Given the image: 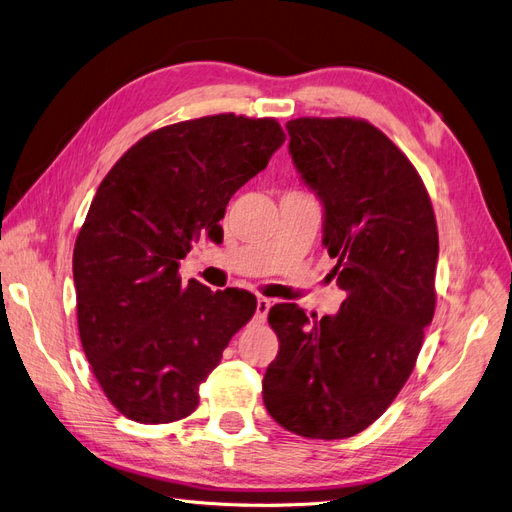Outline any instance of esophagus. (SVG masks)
Returning a JSON list of instances; mask_svg holds the SVG:
<instances>
[{"label":"esophagus","mask_w":512,"mask_h":512,"mask_svg":"<svg viewBox=\"0 0 512 512\" xmlns=\"http://www.w3.org/2000/svg\"><path fill=\"white\" fill-rule=\"evenodd\" d=\"M269 309H271V301L265 299V297H258V301H256V318H258L260 322L267 320Z\"/></svg>","instance_id":"1"}]
</instances>
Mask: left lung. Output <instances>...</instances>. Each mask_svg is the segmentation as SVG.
Listing matches in <instances>:
<instances>
[{"mask_svg":"<svg viewBox=\"0 0 512 512\" xmlns=\"http://www.w3.org/2000/svg\"><path fill=\"white\" fill-rule=\"evenodd\" d=\"M301 181L322 203V245L346 299L333 316L269 309L280 352L262 399L284 429L342 440L367 429L410 378L436 309L438 226L416 168L363 119L286 123Z\"/></svg>","mask_w":512,"mask_h":512,"instance_id":"left-lung-1","label":"left lung"}]
</instances>
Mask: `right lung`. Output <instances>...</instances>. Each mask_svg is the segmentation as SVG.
I'll use <instances>...</instances> for the list:
<instances>
[{
    "instance_id": "add662e5",
    "label": "right lung",
    "mask_w": 512,
    "mask_h": 512,
    "mask_svg": "<svg viewBox=\"0 0 512 512\" xmlns=\"http://www.w3.org/2000/svg\"><path fill=\"white\" fill-rule=\"evenodd\" d=\"M286 136L275 119L213 115L141 138L108 170L76 237L72 271L87 361L108 401L160 425L198 406V386L256 312L252 292L179 277L192 241L224 237L228 200Z\"/></svg>"
}]
</instances>
